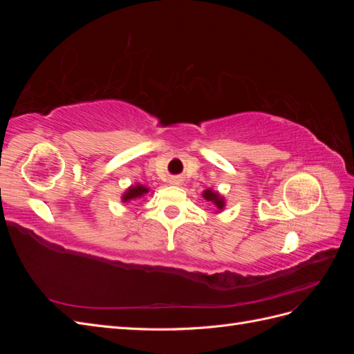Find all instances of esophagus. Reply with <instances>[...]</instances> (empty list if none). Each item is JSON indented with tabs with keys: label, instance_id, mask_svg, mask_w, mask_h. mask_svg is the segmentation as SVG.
Wrapping results in <instances>:
<instances>
[{
	"label": "esophagus",
	"instance_id": "34e87169",
	"mask_svg": "<svg viewBox=\"0 0 354 354\" xmlns=\"http://www.w3.org/2000/svg\"><path fill=\"white\" fill-rule=\"evenodd\" d=\"M171 183H173V185H180L181 180H180V177H174V178H171Z\"/></svg>",
	"mask_w": 354,
	"mask_h": 354
}]
</instances>
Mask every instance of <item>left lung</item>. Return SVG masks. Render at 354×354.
<instances>
[{
	"instance_id": "obj_1",
	"label": "left lung",
	"mask_w": 354,
	"mask_h": 354,
	"mask_svg": "<svg viewBox=\"0 0 354 354\" xmlns=\"http://www.w3.org/2000/svg\"><path fill=\"white\" fill-rule=\"evenodd\" d=\"M202 196H203V199H207L208 202H212L218 211H221V209L224 208V205H226V202H224V198L220 196L218 192H214L212 189L203 190ZM218 211H217V212H218Z\"/></svg>"
}]
</instances>
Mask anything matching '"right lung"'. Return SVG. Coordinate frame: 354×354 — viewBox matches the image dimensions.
Returning a JSON list of instances; mask_svg holds the SVG:
<instances>
[{
  "mask_svg": "<svg viewBox=\"0 0 354 354\" xmlns=\"http://www.w3.org/2000/svg\"><path fill=\"white\" fill-rule=\"evenodd\" d=\"M149 192V189L143 185H134L131 187H128L125 190V194L122 195V202H130V201H134V199H138L145 196Z\"/></svg>",
  "mask_w": 354,
  "mask_h": 354,
  "instance_id": "obj_1",
  "label": "right lung"
}]
</instances>
